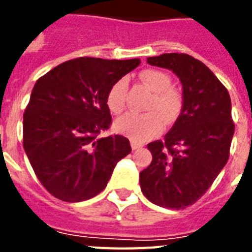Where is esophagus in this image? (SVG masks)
<instances>
[{"label": "esophagus", "mask_w": 252, "mask_h": 252, "mask_svg": "<svg viewBox=\"0 0 252 252\" xmlns=\"http://www.w3.org/2000/svg\"><path fill=\"white\" fill-rule=\"evenodd\" d=\"M130 146H132V149H133V150H137V149H140L142 145H140V144H137V142L130 141Z\"/></svg>", "instance_id": "1"}]
</instances>
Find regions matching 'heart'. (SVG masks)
I'll return each instance as SVG.
<instances>
[{"label":"heart","instance_id":"heart-1","mask_svg":"<svg viewBox=\"0 0 252 252\" xmlns=\"http://www.w3.org/2000/svg\"><path fill=\"white\" fill-rule=\"evenodd\" d=\"M140 78L153 91L148 103V112H128L115 122V129L136 142H144L154 137L166 124L178 120L183 110V95L179 89L171 86V77L159 69H145ZM128 82L120 78L112 84L107 93L106 103L112 114H120L126 108Z\"/></svg>","mask_w":252,"mask_h":252}]
</instances>
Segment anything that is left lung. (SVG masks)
Masks as SVG:
<instances>
[{
    "label": "left lung",
    "mask_w": 252,
    "mask_h": 252,
    "mask_svg": "<svg viewBox=\"0 0 252 252\" xmlns=\"http://www.w3.org/2000/svg\"><path fill=\"white\" fill-rule=\"evenodd\" d=\"M170 69L183 86V110L165 140L148 144L153 161L140 172L142 193L156 205L184 209L215 182L230 154L231 100L207 65L186 53L148 57Z\"/></svg>",
    "instance_id": "left-lung-1"
}]
</instances>
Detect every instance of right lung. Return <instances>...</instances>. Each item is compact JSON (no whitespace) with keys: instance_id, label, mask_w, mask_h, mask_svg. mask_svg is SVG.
Returning <instances> with one entry per match:
<instances>
[{"instance_id":"1","label":"right lung","mask_w":252,"mask_h":252,"mask_svg":"<svg viewBox=\"0 0 252 252\" xmlns=\"http://www.w3.org/2000/svg\"><path fill=\"white\" fill-rule=\"evenodd\" d=\"M138 64L78 57L36 81L23 114V148L51 195L69 203L94 197L130 153L126 137L100 134L112 124L107 93Z\"/></svg>"}]
</instances>
